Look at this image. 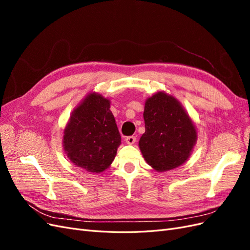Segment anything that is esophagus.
<instances>
[{
	"mask_svg": "<svg viewBox=\"0 0 250 250\" xmlns=\"http://www.w3.org/2000/svg\"><path fill=\"white\" fill-rule=\"evenodd\" d=\"M125 141H126L127 144H129V145H132V144H134L135 142H137V138L133 137V135H130V137H127L125 139Z\"/></svg>",
	"mask_w": 250,
	"mask_h": 250,
	"instance_id": "1",
	"label": "esophagus"
}]
</instances>
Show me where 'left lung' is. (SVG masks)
Listing matches in <instances>:
<instances>
[{
    "label": "left lung",
    "mask_w": 250,
    "mask_h": 250,
    "mask_svg": "<svg viewBox=\"0 0 250 250\" xmlns=\"http://www.w3.org/2000/svg\"><path fill=\"white\" fill-rule=\"evenodd\" d=\"M145 133L139 142L146 162L158 172L172 170L190 156L197 132L180 103L165 93H157L145 103Z\"/></svg>",
    "instance_id": "obj_1"
}]
</instances>
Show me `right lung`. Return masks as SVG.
Segmentation results:
<instances>
[{
  "label": "right lung",
  "instance_id": "obj_1",
  "mask_svg": "<svg viewBox=\"0 0 250 250\" xmlns=\"http://www.w3.org/2000/svg\"><path fill=\"white\" fill-rule=\"evenodd\" d=\"M109 100L90 94L75 109L64 129L63 147L70 161L87 172L100 173L115 160L121 135Z\"/></svg>",
  "mask_w": 250,
  "mask_h": 250
}]
</instances>
